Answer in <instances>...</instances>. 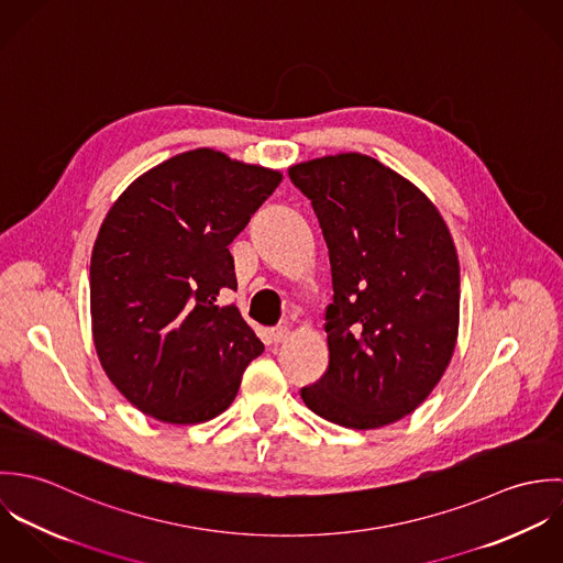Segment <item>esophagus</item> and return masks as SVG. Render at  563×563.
I'll return each mask as SVG.
<instances>
[{
    "label": "esophagus",
    "instance_id": "34e87169",
    "mask_svg": "<svg viewBox=\"0 0 563 563\" xmlns=\"http://www.w3.org/2000/svg\"><path fill=\"white\" fill-rule=\"evenodd\" d=\"M290 338V329L288 327H275L271 329V340L273 342H286Z\"/></svg>",
    "mask_w": 563,
    "mask_h": 563
}]
</instances>
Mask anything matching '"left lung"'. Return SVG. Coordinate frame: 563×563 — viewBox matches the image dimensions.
I'll use <instances>...</instances> for the list:
<instances>
[{
	"label": "left lung",
	"instance_id": "obj_1",
	"mask_svg": "<svg viewBox=\"0 0 563 563\" xmlns=\"http://www.w3.org/2000/svg\"><path fill=\"white\" fill-rule=\"evenodd\" d=\"M327 242L329 366L303 402L346 429H379L424 401L460 333V260L446 221L407 177L364 154L288 168Z\"/></svg>",
	"mask_w": 563,
	"mask_h": 563
}]
</instances>
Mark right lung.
<instances>
[{
    "instance_id": "add662e5",
    "label": "right lung",
    "mask_w": 563,
    "mask_h": 563,
    "mask_svg": "<svg viewBox=\"0 0 563 563\" xmlns=\"http://www.w3.org/2000/svg\"><path fill=\"white\" fill-rule=\"evenodd\" d=\"M277 168L199 147L136 177L108 210L90 257L101 368L143 413L197 424L223 413L264 344L236 306L230 244L273 195Z\"/></svg>"
}]
</instances>
